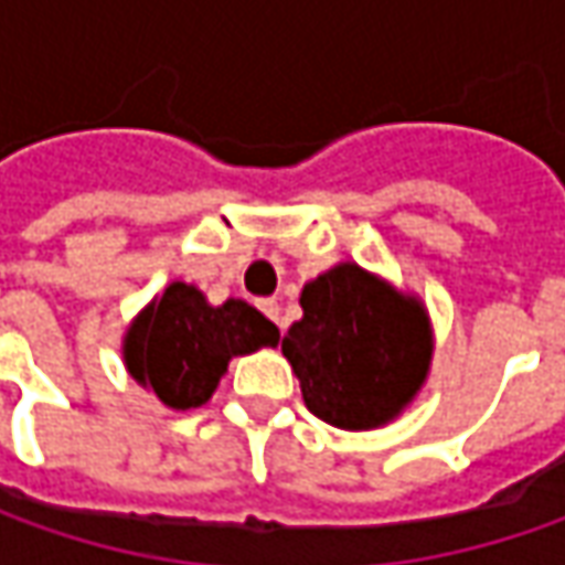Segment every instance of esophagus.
Returning a JSON list of instances; mask_svg holds the SVG:
<instances>
[{"instance_id": "obj_1", "label": "esophagus", "mask_w": 565, "mask_h": 565, "mask_svg": "<svg viewBox=\"0 0 565 565\" xmlns=\"http://www.w3.org/2000/svg\"><path fill=\"white\" fill-rule=\"evenodd\" d=\"M260 311H264V315L270 317L273 323H276V327H279V330H286V323H282V308H279V305H276V301H273V298H267V301H260Z\"/></svg>"}]
</instances>
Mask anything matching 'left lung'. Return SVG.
<instances>
[{
    "mask_svg": "<svg viewBox=\"0 0 565 565\" xmlns=\"http://www.w3.org/2000/svg\"><path fill=\"white\" fill-rule=\"evenodd\" d=\"M301 311L282 337V355L320 422L371 430L418 396L434 337L415 295L359 264H337L301 289Z\"/></svg>",
    "mask_w": 565,
    "mask_h": 565,
    "instance_id": "obj_1",
    "label": "left lung"
}]
</instances>
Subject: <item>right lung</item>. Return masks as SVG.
Segmentation results:
<instances>
[{
    "instance_id": "add662e5",
    "label": "right lung",
    "mask_w": 565,
    "mask_h": 565,
    "mask_svg": "<svg viewBox=\"0 0 565 565\" xmlns=\"http://www.w3.org/2000/svg\"><path fill=\"white\" fill-rule=\"evenodd\" d=\"M279 330L242 298L213 308L201 289L172 282L125 333V367L169 408L204 405L235 355L276 345Z\"/></svg>"
}]
</instances>
